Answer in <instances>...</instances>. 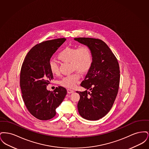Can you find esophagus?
<instances>
[{"mask_svg": "<svg viewBox=\"0 0 149 149\" xmlns=\"http://www.w3.org/2000/svg\"><path fill=\"white\" fill-rule=\"evenodd\" d=\"M67 92H68V93L71 94V93L74 92V91H73V90H72V89H67Z\"/></svg>", "mask_w": 149, "mask_h": 149, "instance_id": "34e87169", "label": "esophagus"}]
</instances>
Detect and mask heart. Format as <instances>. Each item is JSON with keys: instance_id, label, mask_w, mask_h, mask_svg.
Here are the masks:
<instances>
[{"instance_id": "b5f03b06", "label": "heart", "mask_w": 149, "mask_h": 149, "mask_svg": "<svg viewBox=\"0 0 149 149\" xmlns=\"http://www.w3.org/2000/svg\"><path fill=\"white\" fill-rule=\"evenodd\" d=\"M57 58L64 63H70L72 71H78L81 74H85L90 70L92 66L93 56L92 50L87 46L66 47L57 56ZM49 69L52 74L57 76L60 74L59 66L54 61L49 62ZM80 74L75 72L63 78L60 84L64 87L72 89L78 83Z\"/></svg>"}]
</instances>
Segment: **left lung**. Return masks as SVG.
<instances>
[{
	"label": "left lung",
	"instance_id": "1",
	"mask_svg": "<svg viewBox=\"0 0 149 149\" xmlns=\"http://www.w3.org/2000/svg\"><path fill=\"white\" fill-rule=\"evenodd\" d=\"M74 40L89 47L93 56L92 66L80 84L91 92H77L80 95L78 111L86 120H98L109 112L116 98L120 80L119 64L102 40L88 37Z\"/></svg>",
	"mask_w": 149,
	"mask_h": 149
}]
</instances>
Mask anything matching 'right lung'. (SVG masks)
<instances>
[{
    "label": "right lung",
    "mask_w": 149,
    "mask_h": 149,
    "mask_svg": "<svg viewBox=\"0 0 149 149\" xmlns=\"http://www.w3.org/2000/svg\"><path fill=\"white\" fill-rule=\"evenodd\" d=\"M66 40L61 38L37 44L28 52L22 65V98L29 113L40 120L52 118L67 94L66 89L60 86L52 92L46 89L54 79L49 69L50 58Z\"/></svg>",
    "instance_id": "add662e5"
}]
</instances>
